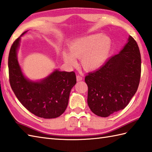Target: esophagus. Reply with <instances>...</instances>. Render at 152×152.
I'll list each match as a JSON object with an SVG mask.
<instances>
[{"mask_svg":"<svg viewBox=\"0 0 152 152\" xmlns=\"http://www.w3.org/2000/svg\"><path fill=\"white\" fill-rule=\"evenodd\" d=\"M83 80V77L79 75H77V81H80V80Z\"/></svg>","mask_w":152,"mask_h":152,"instance_id":"obj_1","label":"esophagus"}]
</instances>
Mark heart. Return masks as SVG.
I'll return each mask as SVG.
<instances>
[{
  "label": "heart",
  "mask_w": 152,
  "mask_h": 152,
  "mask_svg": "<svg viewBox=\"0 0 152 152\" xmlns=\"http://www.w3.org/2000/svg\"><path fill=\"white\" fill-rule=\"evenodd\" d=\"M112 42L109 36L94 34L77 39L69 46L70 52L64 50V62L70 66H76L75 58L81 59V64L86 71H94L102 67L109 57Z\"/></svg>",
  "instance_id": "b5f03b06"
}]
</instances>
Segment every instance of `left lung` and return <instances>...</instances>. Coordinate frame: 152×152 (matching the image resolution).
Instances as JSON below:
<instances>
[{
    "instance_id": "8db88e82",
    "label": "left lung",
    "mask_w": 152,
    "mask_h": 152,
    "mask_svg": "<svg viewBox=\"0 0 152 152\" xmlns=\"http://www.w3.org/2000/svg\"><path fill=\"white\" fill-rule=\"evenodd\" d=\"M141 57L139 46L129 36L120 52L85 77L88 104L97 116L107 117L124 109L139 87Z\"/></svg>"
}]
</instances>
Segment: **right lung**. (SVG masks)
Masks as SVG:
<instances>
[{
	"instance_id": "add662e5",
	"label": "right lung",
	"mask_w": 152,
	"mask_h": 152,
	"mask_svg": "<svg viewBox=\"0 0 152 152\" xmlns=\"http://www.w3.org/2000/svg\"><path fill=\"white\" fill-rule=\"evenodd\" d=\"M23 32L13 43L8 56L10 86L17 98L26 109L34 115L50 119L64 113L69 94L76 84L75 72L55 69L38 81L28 79L23 73L18 60V50Z\"/></svg>"
}]
</instances>
